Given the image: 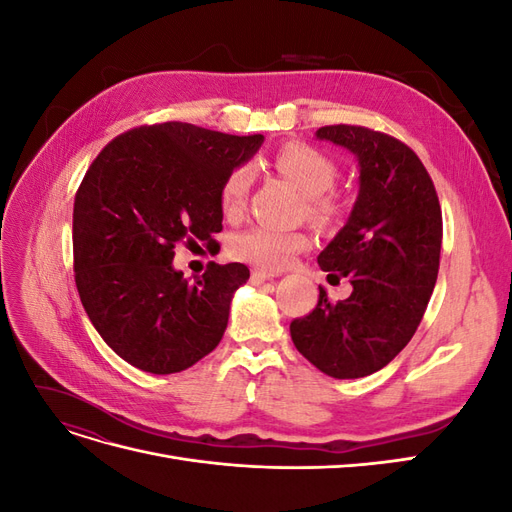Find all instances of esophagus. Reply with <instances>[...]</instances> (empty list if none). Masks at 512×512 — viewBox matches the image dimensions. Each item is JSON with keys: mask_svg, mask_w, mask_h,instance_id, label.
Segmentation results:
<instances>
[{"mask_svg": "<svg viewBox=\"0 0 512 512\" xmlns=\"http://www.w3.org/2000/svg\"><path fill=\"white\" fill-rule=\"evenodd\" d=\"M273 277H275V275H273V273H267V271H252L250 282L258 286V284H265L267 280H273Z\"/></svg>", "mask_w": 512, "mask_h": 512, "instance_id": "1", "label": "esophagus"}]
</instances>
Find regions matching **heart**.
Listing matches in <instances>:
<instances>
[{
	"label": "heart",
	"instance_id": "obj_1",
	"mask_svg": "<svg viewBox=\"0 0 512 512\" xmlns=\"http://www.w3.org/2000/svg\"><path fill=\"white\" fill-rule=\"evenodd\" d=\"M273 166L277 173H282L290 179L297 188L307 196L309 213L318 222L333 220L339 207L335 198L327 192L333 188L337 168L331 158L324 156L322 151L303 145V143H288L277 149L273 156ZM252 185V168L237 166L232 168L222 181L220 188V205L226 215H239L247 192ZM309 247V237L299 230H275L267 226H254L243 230L232 239L230 252L235 258L250 262L260 269H284Z\"/></svg>",
	"mask_w": 512,
	"mask_h": 512
}]
</instances>
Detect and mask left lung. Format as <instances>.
Wrapping results in <instances>:
<instances>
[{"mask_svg":"<svg viewBox=\"0 0 512 512\" xmlns=\"http://www.w3.org/2000/svg\"><path fill=\"white\" fill-rule=\"evenodd\" d=\"M318 141L359 162V194L348 222L318 256L322 271L348 277L350 297L331 303L320 286L316 309L290 322L297 350L322 374L365 378L408 346L436 286L442 211L416 153L361 126H327Z\"/></svg>","mask_w":512,"mask_h":512,"instance_id":"8db88e82","label":"left lung"}]
</instances>
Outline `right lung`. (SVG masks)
I'll use <instances>...</instances> for the list:
<instances>
[{
    "instance_id": "1",
    "label": "right lung",
    "mask_w": 512,
    "mask_h": 512,
    "mask_svg": "<svg viewBox=\"0 0 512 512\" xmlns=\"http://www.w3.org/2000/svg\"><path fill=\"white\" fill-rule=\"evenodd\" d=\"M262 143V134L168 121L117 136L91 162L74 198V280L91 324L123 361L177 374L220 344L250 269L211 262L192 282L173 267L175 245L215 243L222 181Z\"/></svg>"
}]
</instances>
